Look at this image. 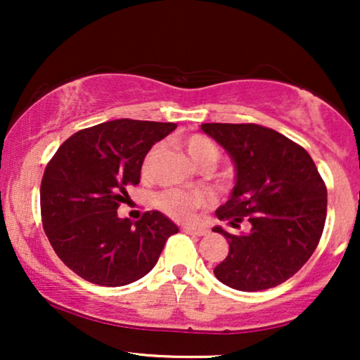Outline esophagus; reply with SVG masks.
I'll list each match as a JSON object with an SVG mask.
<instances>
[{
  "mask_svg": "<svg viewBox=\"0 0 360 360\" xmlns=\"http://www.w3.org/2000/svg\"><path fill=\"white\" fill-rule=\"evenodd\" d=\"M183 230L189 235H196V237H201V235L208 233V230L206 229H196V226H184Z\"/></svg>",
  "mask_w": 360,
  "mask_h": 360,
  "instance_id": "34e87169",
  "label": "esophagus"
}]
</instances>
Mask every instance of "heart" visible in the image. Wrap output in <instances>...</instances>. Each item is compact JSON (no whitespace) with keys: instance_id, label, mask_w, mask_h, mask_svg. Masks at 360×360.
Segmentation results:
<instances>
[{"instance_id":"obj_1","label":"heart","mask_w":360,"mask_h":360,"mask_svg":"<svg viewBox=\"0 0 360 360\" xmlns=\"http://www.w3.org/2000/svg\"><path fill=\"white\" fill-rule=\"evenodd\" d=\"M184 148L188 152L189 159L194 166L198 167H212L220 157V150L214 146L210 139L203 135H193L184 142ZM160 147L155 146L147 152L146 159H143L142 171L147 174L150 171L152 164L155 162L157 155H159ZM210 203L208 194L201 191H181V189H167L157 198V205L160 206L162 212H166L169 217L176 218V220H189L193 217L194 210L201 208Z\"/></svg>"}]
</instances>
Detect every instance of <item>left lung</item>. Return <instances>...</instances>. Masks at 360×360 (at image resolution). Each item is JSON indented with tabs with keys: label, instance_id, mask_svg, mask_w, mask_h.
<instances>
[{
	"label": "left lung",
	"instance_id": "1",
	"mask_svg": "<svg viewBox=\"0 0 360 360\" xmlns=\"http://www.w3.org/2000/svg\"><path fill=\"white\" fill-rule=\"evenodd\" d=\"M201 130L225 148L235 167L229 201L217 210L233 229L221 233L229 255L214 267L220 283L238 291H262L284 283L307 264L326 218V188L313 159L292 140L254 123H203Z\"/></svg>",
	"mask_w": 360,
	"mask_h": 360
}]
</instances>
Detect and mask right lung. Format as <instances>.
<instances>
[{"instance_id":"add662e5","label":"right lung","mask_w":360,"mask_h":360,"mask_svg":"<svg viewBox=\"0 0 360 360\" xmlns=\"http://www.w3.org/2000/svg\"><path fill=\"white\" fill-rule=\"evenodd\" d=\"M176 123L113 120L76 131L45 167L40 186L44 230L69 269L100 286H127L148 274L166 240L179 232L160 212L139 221L117 210L140 183L143 159Z\"/></svg>"}]
</instances>
